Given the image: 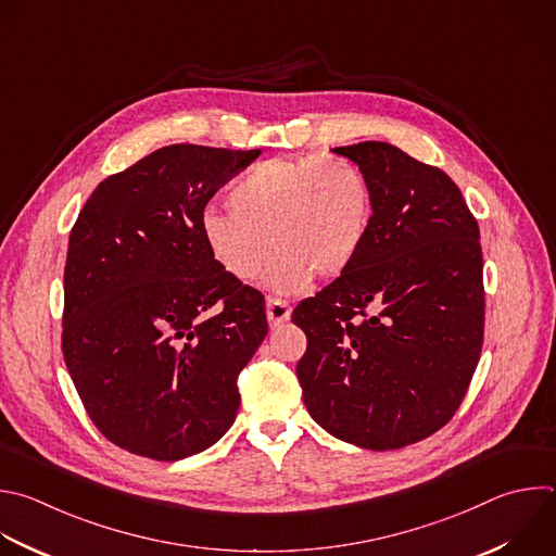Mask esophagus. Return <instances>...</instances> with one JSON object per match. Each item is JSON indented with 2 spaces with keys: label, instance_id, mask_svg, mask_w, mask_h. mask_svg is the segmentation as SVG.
<instances>
[{
  "label": "esophagus",
  "instance_id": "obj_1",
  "mask_svg": "<svg viewBox=\"0 0 556 556\" xmlns=\"http://www.w3.org/2000/svg\"><path fill=\"white\" fill-rule=\"evenodd\" d=\"M266 316H268L270 325H281V323H286L290 318V305L286 301H281V299L270 296L266 301Z\"/></svg>",
  "mask_w": 556,
  "mask_h": 556
}]
</instances>
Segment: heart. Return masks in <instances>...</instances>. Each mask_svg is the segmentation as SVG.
<instances>
[{
    "label": "heart",
    "mask_w": 556,
    "mask_h": 556,
    "mask_svg": "<svg viewBox=\"0 0 556 556\" xmlns=\"http://www.w3.org/2000/svg\"><path fill=\"white\" fill-rule=\"evenodd\" d=\"M229 214L205 212L201 238L236 281H255L273 249L268 283L296 292L340 277L359 255L374 218L366 174L346 156H277L251 167L227 197ZM274 244L270 245L269 242Z\"/></svg>",
    "instance_id": "b5f03b06"
}]
</instances>
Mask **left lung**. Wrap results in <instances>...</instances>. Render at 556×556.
<instances>
[{
	"instance_id": "obj_1",
	"label": "left lung",
	"mask_w": 556,
	"mask_h": 556,
	"mask_svg": "<svg viewBox=\"0 0 556 556\" xmlns=\"http://www.w3.org/2000/svg\"><path fill=\"white\" fill-rule=\"evenodd\" d=\"M374 194L346 273L301 301L303 402L329 434L376 452L441 430L467 395L484 338L478 220L458 185L387 141L333 148Z\"/></svg>"
}]
</instances>
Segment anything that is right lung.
<instances>
[{
	"label": "right lung",
	"instance_id": "right-lung-1",
	"mask_svg": "<svg viewBox=\"0 0 556 556\" xmlns=\"http://www.w3.org/2000/svg\"><path fill=\"white\" fill-rule=\"evenodd\" d=\"M260 152L159 148L106 176L72 227L63 357L93 426L130 454L188 458L236 421L266 305L212 260L201 216Z\"/></svg>",
	"mask_w": 556,
	"mask_h": 556
}]
</instances>
